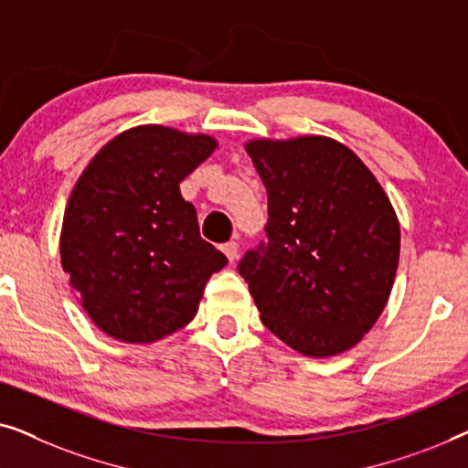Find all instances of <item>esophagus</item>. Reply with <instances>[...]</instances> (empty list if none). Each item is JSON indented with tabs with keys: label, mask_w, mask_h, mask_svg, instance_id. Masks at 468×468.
Wrapping results in <instances>:
<instances>
[{
	"label": "esophagus",
	"mask_w": 468,
	"mask_h": 468,
	"mask_svg": "<svg viewBox=\"0 0 468 468\" xmlns=\"http://www.w3.org/2000/svg\"><path fill=\"white\" fill-rule=\"evenodd\" d=\"M221 251L226 253V258H228L229 261H234V260H236V255H239V242H234V240L226 242V245L221 247Z\"/></svg>",
	"instance_id": "obj_1"
}]
</instances>
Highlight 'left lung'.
Listing matches in <instances>:
<instances>
[{"label":"left lung","mask_w":468,"mask_h":468,"mask_svg":"<svg viewBox=\"0 0 468 468\" xmlns=\"http://www.w3.org/2000/svg\"><path fill=\"white\" fill-rule=\"evenodd\" d=\"M268 191V242L239 272L261 324L287 347L332 357L357 345L386 309L400 223L381 183L335 138L245 143Z\"/></svg>","instance_id":"1"}]
</instances>
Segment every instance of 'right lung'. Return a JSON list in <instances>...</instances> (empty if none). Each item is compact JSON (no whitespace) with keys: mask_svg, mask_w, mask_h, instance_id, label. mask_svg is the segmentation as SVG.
I'll use <instances>...</instances> for the list:
<instances>
[{"mask_svg":"<svg viewBox=\"0 0 468 468\" xmlns=\"http://www.w3.org/2000/svg\"><path fill=\"white\" fill-rule=\"evenodd\" d=\"M217 138L136 125L95 153L63 213L59 253L87 315L121 343L149 345L196 317L228 258L202 240L181 181Z\"/></svg>","mask_w":468,"mask_h":468,"instance_id":"right-lung-1","label":"right lung"}]
</instances>
